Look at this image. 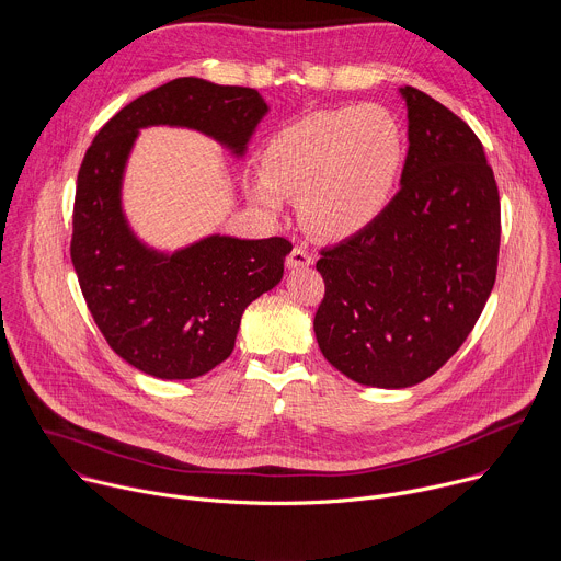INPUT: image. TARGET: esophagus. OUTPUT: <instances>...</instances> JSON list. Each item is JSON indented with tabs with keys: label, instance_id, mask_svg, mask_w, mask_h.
Masks as SVG:
<instances>
[{
	"label": "esophagus",
	"instance_id": "esophagus-1",
	"mask_svg": "<svg viewBox=\"0 0 561 561\" xmlns=\"http://www.w3.org/2000/svg\"><path fill=\"white\" fill-rule=\"evenodd\" d=\"M312 264V253L304 247H295L286 260V266L288 268H306Z\"/></svg>",
	"mask_w": 561,
	"mask_h": 561
}]
</instances>
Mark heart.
Here are the masks:
<instances>
[{"instance_id": "1", "label": "heart", "mask_w": 561, "mask_h": 561, "mask_svg": "<svg viewBox=\"0 0 561 561\" xmlns=\"http://www.w3.org/2000/svg\"><path fill=\"white\" fill-rule=\"evenodd\" d=\"M404 152V130L383 106L314 111L266 141L262 182L249 184V197L268 213L279 210V197H299L312 232L346 239L386 210Z\"/></svg>"}]
</instances>
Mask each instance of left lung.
Returning <instances> with one entry per match:
<instances>
[{"label": "left lung", "instance_id": "8db88e82", "mask_svg": "<svg viewBox=\"0 0 561 561\" xmlns=\"http://www.w3.org/2000/svg\"><path fill=\"white\" fill-rule=\"evenodd\" d=\"M399 93L409 108L402 188L317 260L327 284L312 322L319 351L377 388L415 386L459 351L493 290L502 234L482 141L431 95Z\"/></svg>", "mask_w": 561, "mask_h": 561}]
</instances>
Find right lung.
Returning a JSON list of instances; mask_svg holds the SVG:
<instances>
[{
  "mask_svg": "<svg viewBox=\"0 0 561 561\" xmlns=\"http://www.w3.org/2000/svg\"><path fill=\"white\" fill-rule=\"evenodd\" d=\"M268 113L255 89L180 77L111 117L77 173L70 260L108 346L159 379H193L234 348L251 301L275 288L293 244L284 237L210 234L175 251L148 249L122 210V180L146 126L199 130L242 157Z\"/></svg>",
  "mask_w": 561,
  "mask_h": 561,
  "instance_id": "1",
  "label": "right lung"
}]
</instances>
